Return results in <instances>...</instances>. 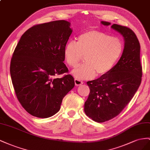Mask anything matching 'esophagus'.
Segmentation results:
<instances>
[{
  "instance_id": "34e87169",
  "label": "esophagus",
  "mask_w": 150,
  "mask_h": 150,
  "mask_svg": "<svg viewBox=\"0 0 150 150\" xmlns=\"http://www.w3.org/2000/svg\"><path fill=\"white\" fill-rule=\"evenodd\" d=\"M75 83L76 86H80V85H82L83 83V82H82V81H81V80H80L79 79H75Z\"/></svg>"
}]
</instances>
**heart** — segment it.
<instances>
[{"label": "heart", "mask_w": 150, "mask_h": 150, "mask_svg": "<svg viewBox=\"0 0 150 150\" xmlns=\"http://www.w3.org/2000/svg\"><path fill=\"white\" fill-rule=\"evenodd\" d=\"M123 50V42L119 38L90 30L80 35L76 42L68 41L63 54L67 65L73 68L78 66L85 57V63L71 74L79 80H88L108 74L121 58Z\"/></svg>", "instance_id": "heart-1"}]
</instances>
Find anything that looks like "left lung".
<instances>
[{"instance_id":"1","label":"left lung","mask_w":150,"mask_h":150,"mask_svg":"<svg viewBox=\"0 0 150 150\" xmlns=\"http://www.w3.org/2000/svg\"><path fill=\"white\" fill-rule=\"evenodd\" d=\"M100 23L110 25L105 21ZM110 28L123 36L125 47L121 57L108 74L87 82L91 92L85 102L84 111L97 122L117 116L131 101L142 82L140 45L135 33L116 24Z\"/></svg>"}]
</instances>
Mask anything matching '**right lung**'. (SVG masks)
<instances>
[{
    "label": "right lung",
    "mask_w": 150,
    "mask_h": 150,
    "mask_svg": "<svg viewBox=\"0 0 150 150\" xmlns=\"http://www.w3.org/2000/svg\"><path fill=\"white\" fill-rule=\"evenodd\" d=\"M73 31L65 20L34 25L21 36L11 62L16 96L28 113L47 118L60 109L63 97L75 86L63 63V51Z\"/></svg>",
    "instance_id": "right-lung-1"
}]
</instances>
